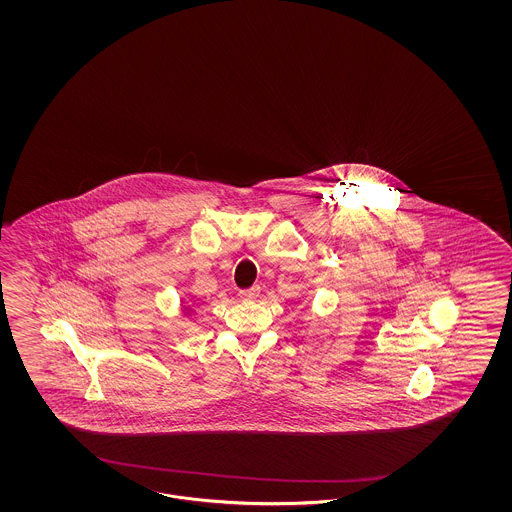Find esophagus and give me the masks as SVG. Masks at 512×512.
Listing matches in <instances>:
<instances>
[{
	"instance_id": "obj_1",
	"label": "esophagus",
	"mask_w": 512,
	"mask_h": 512,
	"mask_svg": "<svg viewBox=\"0 0 512 512\" xmlns=\"http://www.w3.org/2000/svg\"><path fill=\"white\" fill-rule=\"evenodd\" d=\"M259 293H261V287H259V285H253V287H249V289L238 291V296L244 298V300H253V298L259 296Z\"/></svg>"
}]
</instances>
